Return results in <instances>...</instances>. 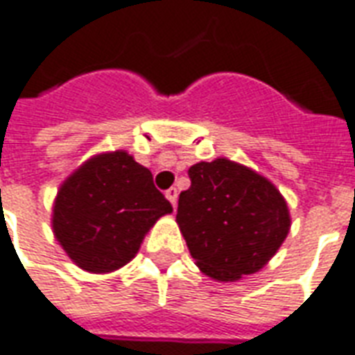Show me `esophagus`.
<instances>
[{"instance_id":"esophagus-1","label":"esophagus","mask_w":355,"mask_h":355,"mask_svg":"<svg viewBox=\"0 0 355 355\" xmlns=\"http://www.w3.org/2000/svg\"><path fill=\"white\" fill-rule=\"evenodd\" d=\"M166 197H167V199H169V201H171L173 208L177 207V197H178L177 188H169V189H167V191H166Z\"/></svg>"}]
</instances>
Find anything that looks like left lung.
<instances>
[{
    "label": "left lung",
    "instance_id": "left-lung-1",
    "mask_svg": "<svg viewBox=\"0 0 355 355\" xmlns=\"http://www.w3.org/2000/svg\"><path fill=\"white\" fill-rule=\"evenodd\" d=\"M177 223L202 272L236 281L259 272L291 229L288 208L274 184L227 158L189 167Z\"/></svg>",
    "mask_w": 355,
    "mask_h": 355
}]
</instances>
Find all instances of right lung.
<instances>
[{
    "instance_id": "add662e5",
    "label": "right lung",
    "mask_w": 355,
    "mask_h": 355,
    "mask_svg": "<svg viewBox=\"0 0 355 355\" xmlns=\"http://www.w3.org/2000/svg\"><path fill=\"white\" fill-rule=\"evenodd\" d=\"M169 212L153 173L117 150L94 156L64 180L51 225L78 266L104 274L132 261L148 229Z\"/></svg>"
}]
</instances>
